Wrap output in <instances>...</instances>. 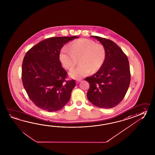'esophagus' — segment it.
<instances>
[{
    "label": "esophagus",
    "mask_w": 155,
    "mask_h": 155,
    "mask_svg": "<svg viewBox=\"0 0 155 155\" xmlns=\"http://www.w3.org/2000/svg\"><path fill=\"white\" fill-rule=\"evenodd\" d=\"M80 81H81V79H77V80L76 81V82L78 83Z\"/></svg>",
    "instance_id": "34e87169"
}]
</instances>
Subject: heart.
<instances>
[{
  "label": "heart",
  "instance_id": "obj_1",
  "mask_svg": "<svg viewBox=\"0 0 155 155\" xmlns=\"http://www.w3.org/2000/svg\"><path fill=\"white\" fill-rule=\"evenodd\" d=\"M106 58V50L101 43L88 39H81L73 41L69 48L64 47L59 53V59L66 69H72L77 63L79 65L72 69L70 76L80 79L92 72H95L102 67Z\"/></svg>",
  "mask_w": 155,
  "mask_h": 155
}]
</instances>
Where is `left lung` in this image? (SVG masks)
I'll use <instances>...</instances> for the list:
<instances>
[{
    "mask_svg": "<svg viewBox=\"0 0 155 155\" xmlns=\"http://www.w3.org/2000/svg\"><path fill=\"white\" fill-rule=\"evenodd\" d=\"M103 45L106 58L102 67L85 80L90 84L87 96L97 107L111 108L124 99L131 80L127 55L114 41L98 36H91Z\"/></svg>",
    "mask_w": 155,
    "mask_h": 155,
    "instance_id": "obj_1",
    "label": "left lung"
}]
</instances>
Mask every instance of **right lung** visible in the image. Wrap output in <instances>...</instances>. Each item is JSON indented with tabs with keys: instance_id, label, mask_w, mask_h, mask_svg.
I'll list each match as a JSON object with an SVG mask.
<instances>
[{
	"instance_id": "1",
	"label": "right lung",
	"mask_w": 155,
	"mask_h": 155,
	"mask_svg": "<svg viewBox=\"0 0 155 155\" xmlns=\"http://www.w3.org/2000/svg\"><path fill=\"white\" fill-rule=\"evenodd\" d=\"M77 36L47 38L33 46L24 57L21 79L28 96L37 107L48 112L61 110L76 86L66 81L67 72L59 60L61 48Z\"/></svg>"
}]
</instances>
